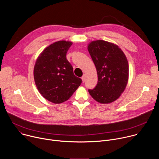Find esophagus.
I'll return each mask as SVG.
<instances>
[{
    "mask_svg": "<svg viewBox=\"0 0 159 159\" xmlns=\"http://www.w3.org/2000/svg\"><path fill=\"white\" fill-rule=\"evenodd\" d=\"M81 79H82V82H85V75H84L81 77Z\"/></svg>",
    "mask_w": 159,
    "mask_h": 159,
    "instance_id": "obj_1",
    "label": "esophagus"
}]
</instances>
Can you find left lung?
<instances>
[{
    "label": "left lung",
    "instance_id": "1",
    "mask_svg": "<svg viewBox=\"0 0 159 159\" xmlns=\"http://www.w3.org/2000/svg\"><path fill=\"white\" fill-rule=\"evenodd\" d=\"M87 49L98 77L97 85L93 89H89V93L99 103L112 102L120 98L128 83L127 58L118 45L104 40L90 42Z\"/></svg>",
    "mask_w": 159,
    "mask_h": 159
}]
</instances>
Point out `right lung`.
Wrapping results in <instances>:
<instances>
[{
	"mask_svg": "<svg viewBox=\"0 0 159 159\" xmlns=\"http://www.w3.org/2000/svg\"><path fill=\"white\" fill-rule=\"evenodd\" d=\"M72 44L64 40L53 43L40 53L34 65V79L38 91L55 104L69 99L82 83L66 57Z\"/></svg>",
	"mask_w": 159,
	"mask_h": 159,
	"instance_id": "obj_1",
	"label": "right lung"
}]
</instances>
